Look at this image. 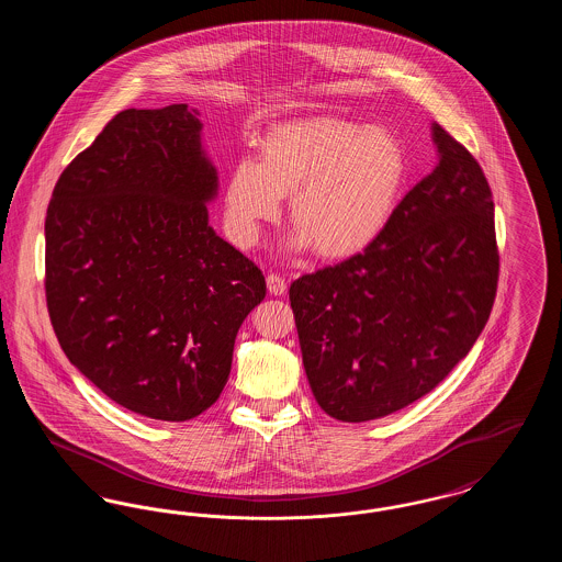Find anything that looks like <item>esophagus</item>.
Segmentation results:
<instances>
[{
  "mask_svg": "<svg viewBox=\"0 0 562 562\" xmlns=\"http://www.w3.org/2000/svg\"><path fill=\"white\" fill-rule=\"evenodd\" d=\"M268 291L271 294L286 293V280L278 273H268Z\"/></svg>",
  "mask_w": 562,
  "mask_h": 562,
  "instance_id": "esophagus-1",
  "label": "esophagus"
}]
</instances>
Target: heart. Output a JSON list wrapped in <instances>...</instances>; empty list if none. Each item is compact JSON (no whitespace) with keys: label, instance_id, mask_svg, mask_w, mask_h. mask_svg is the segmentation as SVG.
<instances>
[{"label":"heart","instance_id":"obj_1","mask_svg":"<svg viewBox=\"0 0 562 562\" xmlns=\"http://www.w3.org/2000/svg\"><path fill=\"white\" fill-rule=\"evenodd\" d=\"M406 179L401 140L379 126L312 117L271 128L259 161L241 158L225 183V221L240 246H255L261 225L291 196V246H316L346 259L371 246L390 223Z\"/></svg>","mask_w":562,"mask_h":562}]
</instances>
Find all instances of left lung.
I'll return each mask as SVG.
<instances>
[{
  "mask_svg": "<svg viewBox=\"0 0 562 562\" xmlns=\"http://www.w3.org/2000/svg\"><path fill=\"white\" fill-rule=\"evenodd\" d=\"M438 164L379 238L291 284L310 387L324 413L360 424L429 394L468 356L499 278L495 206L481 164L431 124Z\"/></svg>",
  "mask_w": 562,
  "mask_h": 562,
  "instance_id": "left-lung-1",
  "label": "left lung"
}]
</instances>
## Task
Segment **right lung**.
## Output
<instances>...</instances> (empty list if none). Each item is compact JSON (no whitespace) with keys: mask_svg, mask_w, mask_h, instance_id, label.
Listing matches in <instances>:
<instances>
[{"mask_svg":"<svg viewBox=\"0 0 562 562\" xmlns=\"http://www.w3.org/2000/svg\"><path fill=\"white\" fill-rule=\"evenodd\" d=\"M198 109L120 111L56 181L46 303L69 362L120 406L188 422L213 406L266 278L214 234L218 177Z\"/></svg>","mask_w":562,"mask_h":562,"instance_id":"right-lung-1","label":"right lung"}]
</instances>
